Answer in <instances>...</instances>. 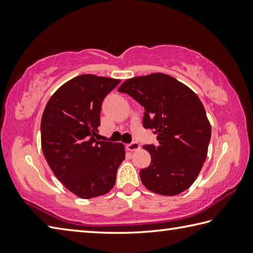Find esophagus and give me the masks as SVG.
Returning <instances> with one entry per match:
<instances>
[{
	"label": "esophagus",
	"mask_w": 253,
	"mask_h": 253,
	"mask_svg": "<svg viewBox=\"0 0 253 253\" xmlns=\"http://www.w3.org/2000/svg\"><path fill=\"white\" fill-rule=\"evenodd\" d=\"M140 148V145L137 143V142H131L130 144L127 145V149L129 152H135V151H138Z\"/></svg>",
	"instance_id": "34e87169"
}]
</instances>
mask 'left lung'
Returning <instances> with one entry per match:
<instances>
[{"instance_id":"left-lung-1","label":"left lung","mask_w":253,"mask_h":253,"mask_svg":"<svg viewBox=\"0 0 253 253\" xmlns=\"http://www.w3.org/2000/svg\"><path fill=\"white\" fill-rule=\"evenodd\" d=\"M118 91L144 107L143 126L157 135L156 146H144L152 157L151 165L139 172L145 187L169 196L187 190L207 160L211 139V125L198 95L160 72L128 79Z\"/></svg>"}]
</instances>
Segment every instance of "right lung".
I'll return each mask as SVG.
<instances>
[{
    "mask_svg": "<svg viewBox=\"0 0 253 253\" xmlns=\"http://www.w3.org/2000/svg\"><path fill=\"white\" fill-rule=\"evenodd\" d=\"M121 80L81 75L62 84L41 119V146L60 182L81 199L104 195L114 187L125 160L121 143L98 139L105 97Z\"/></svg>",
    "mask_w": 253,
    "mask_h": 253,
    "instance_id": "add662e5",
    "label": "right lung"
}]
</instances>
